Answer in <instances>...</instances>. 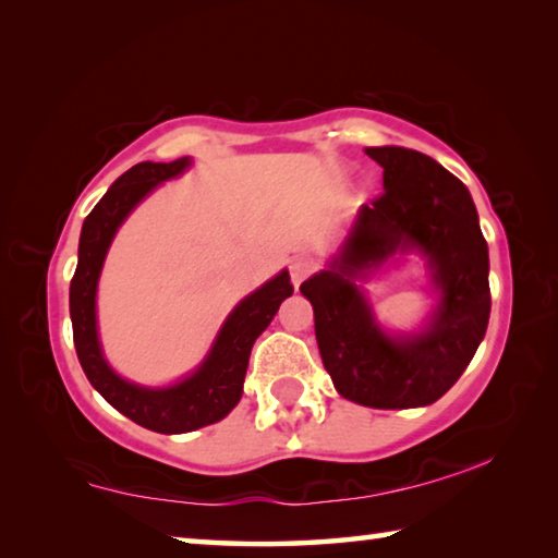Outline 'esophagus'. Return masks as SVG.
<instances>
[{
  "label": "esophagus",
  "instance_id": "1",
  "mask_svg": "<svg viewBox=\"0 0 558 558\" xmlns=\"http://www.w3.org/2000/svg\"><path fill=\"white\" fill-rule=\"evenodd\" d=\"M317 270V260L315 258H307V256H298L290 260V278L295 286H300L302 280H305L307 276H313V272Z\"/></svg>",
  "mask_w": 558,
  "mask_h": 558
}]
</instances>
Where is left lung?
<instances>
[{
  "instance_id": "8db88e82",
  "label": "left lung",
  "mask_w": 558,
  "mask_h": 558,
  "mask_svg": "<svg viewBox=\"0 0 558 558\" xmlns=\"http://www.w3.org/2000/svg\"><path fill=\"white\" fill-rule=\"evenodd\" d=\"M384 167V192L359 209L342 258L300 286L315 310L325 369L344 399L372 409L438 401L468 369L487 332L489 258L475 204L456 174L405 147H366ZM427 253L441 290L426 333L386 338L351 278L398 247Z\"/></svg>"
}]
</instances>
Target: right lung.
I'll return each mask as SVG.
<instances>
[{
	"label": "right lung",
	"mask_w": 558,
	"mask_h": 558,
	"mask_svg": "<svg viewBox=\"0 0 558 558\" xmlns=\"http://www.w3.org/2000/svg\"><path fill=\"white\" fill-rule=\"evenodd\" d=\"M186 167V157L174 162H140L118 177L83 221L78 266L71 280L73 344L83 372L112 409L155 433H189L221 421L241 399L253 342L276 317L280 302L292 295L290 276L282 270L233 310L199 372L169 389H143L110 369L96 332V288L102 258L125 216L159 182L177 177Z\"/></svg>",
	"instance_id": "add662e5"
}]
</instances>
